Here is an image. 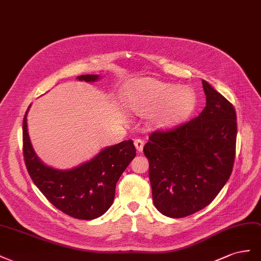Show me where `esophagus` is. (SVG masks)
Here are the masks:
<instances>
[{
	"instance_id": "34e87169",
	"label": "esophagus",
	"mask_w": 261,
	"mask_h": 261,
	"mask_svg": "<svg viewBox=\"0 0 261 261\" xmlns=\"http://www.w3.org/2000/svg\"><path fill=\"white\" fill-rule=\"evenodd\" d=\"M135 146H136L138 152H142L143 151V146H144V141L143 140H140V139H137L135 141Z\"/></svg>"
}]
</instances>
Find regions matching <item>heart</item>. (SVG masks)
Instances as JSON below:
<instances>
[{
    "mask_svg": "<svg viewBox=\"0 0 261 261\" xmlns=\"http://www.w3.org/2000/svg\"><path fill=\"white\" fill-rule=\"evenodd\" d=\"M126 100L140 114L156 110L155 122L163 129L182 123L197 107V96L190 87H180L154 79L139 81Z\"/></svg>",
    "mask_w": 261,
    "mask_h": 261,
    "instance_id": "obj_1",
    "label": "heart"
}]
</instances>
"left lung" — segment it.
Wrapping results in <instances>:
<instances>
[{"label": "left lung", "mask_w": 261, "mask_h": 261, "mask_svg": "<svg viewBox=\"0 0 261 261\" xmlns=\"http://www.w3.org/2000/svg\"><path fill=\"white\" fill-rule=\"evenodd\" d=\"M206 103L177 128L155 131L143 152L153 202L169 218H185L209 205L232 174L237 122L232 103L202 81Z\"/></svg>", "instance_id": "8db88e82"}]
</instances>
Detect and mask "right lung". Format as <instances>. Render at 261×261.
<instances>
[{
	"mask_svg": "<svg viewBox=\"0 0 261 261\" xmlns=\"http://www.w3.org/2000/svg\"><path fill=\"white\" fill-rule=\"evenodd\" d=\"M99 75L87 74L79 81L96 82ZM23 121V152L28 174L50 203L72 218L93 220L111 206L116 184L136 158L132 140L105 147L97 155L72 169H56L44 165L36 155L27 128V113Z\"/></svg>",
	"mask_w": 261,
	"mask_h": 261,
	"instance_id": "obj_1",
	"label": "right lung"
}]
</instances>
